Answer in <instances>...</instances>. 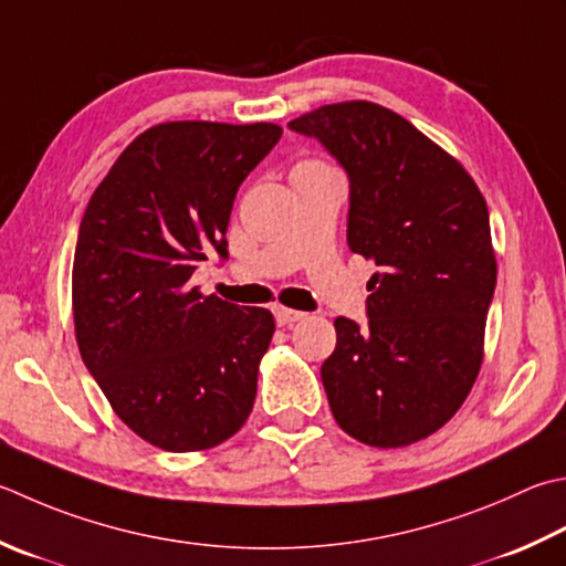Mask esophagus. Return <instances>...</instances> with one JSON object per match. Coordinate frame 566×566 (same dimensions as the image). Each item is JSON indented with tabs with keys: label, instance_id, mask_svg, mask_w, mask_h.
<instances>
[{
	"label": "esophagus",
	"instance_id": "1",
	"mask_svg": "<svg viewBox=\"0 0 566 566\" xmlns=\"http://www.w3.org/2000/svg\"><path fill=\"white\" fill-rule=\"evenodd\" d=\"M304 316H306L304 312H294V308H286V306H274V318L280 326H292Z\"/></svg>",
	"mask_w": 566,
	"mask_h": 566
}]
</instances>
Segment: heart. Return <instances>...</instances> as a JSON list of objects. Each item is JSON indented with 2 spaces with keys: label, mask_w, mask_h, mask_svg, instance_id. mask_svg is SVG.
<instances>
[{
  "label": "heart",
  "mask_w": 566,
  "mask_h": 566,
  "mask_svg": "<svg viewBox=\"0 0 566 566\" xmlns=\"http://www.w3.org/2000/svg\"><path fill=\"white\" fill-rule=\"evenodd\" d=\"M302 164H318V161H302Z\"/></svg>",
  "instance_id": "b5f03b06"
}]
</instances>
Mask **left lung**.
<instances>
[{"mask_svg": "<svg viewBox=\"0 0 566 566\" xmlns=\"http://www.w3.org/2000/svg\"><path fill=\"white\" fill-rule=\"evenodd\" d=\"M290 127L348 171V248L380 268L368 326L334 321L336 350L321 365L331 412L363 444L409 447L479 378L497 272L489 206L459 159L382 105H324Z\"/></svg>", "mask_w": 566, "mask_h": 566, "instance_id": "8db88e82", "label": "left lung"}]
</instances>
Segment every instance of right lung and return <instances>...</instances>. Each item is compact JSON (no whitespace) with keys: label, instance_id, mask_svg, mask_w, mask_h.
Listing matches in <instances>:
<instances>
[{"label":"right lung","instance_id":"obj_1","mask_svg":"<svg viewBox=\"0 0 566 566\" xmlns=\"http://www.w3.org/2000/svg\"><path fill=\"white\" fill-rule=\"evenodd\" d=\"M280 137L272 122H161L119 154L85 208L77 348L115 415L164 451L213 449L252 412L274 316L188 280L208 254L228 258L238 188Z\"/></svg>","mask_w":566,"mask_h":566}]
</instances>
